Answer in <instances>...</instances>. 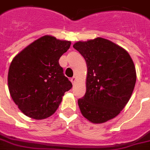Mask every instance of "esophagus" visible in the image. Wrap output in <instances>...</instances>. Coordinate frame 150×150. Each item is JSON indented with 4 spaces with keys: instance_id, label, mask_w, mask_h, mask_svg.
I'll return each mask as SVG.
<instances>
[{
    "instance_id": "obj_1",
    "label": "esophagus",
    "mask_w": 150,
    "mask_h": 150,
    "mask_svg": "<svg viewBox=\"0 0 150 150\" xmlns=\"http://www.w3.org/2000/svg\"><path fill=\"white\" fill-rule=\"evenodd\" d=\"M70 80H71V83H72L73 85H75V81H76V78H75V77H72L71 79H70Z\"/></svg>"
}]
</instances>
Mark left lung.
Returning a JSON list of instances; mask_svg holds the SVG:
<instances>
[{
    "mask_svg": "<svg viewBox=\"0 0 150 150\" xmlns=\"http://www.w3.org/2000/svg\"><path fill=\"white\" fill-rule=\"evenodd\" d=\"M73 47L85 58L88 66L86 92L78 100L81 114L94 124L115 117L129 101L137 80L129 53L100 37L79 41Z\"/></svg>",
    "mask_w": 150,
    "mask_h": 150,
    "instance_id": "obj_1",
    "label": "left lung"
}]
</instances>
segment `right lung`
Segmentation results:
<instances>
[{
    "mask_svg": "<svg viewBox=\"0 0 150 150\" xmlns=\"http://www.w3.org/2000/svg\"><path fill=\"white\" fill-rule=\"evenodd\" d=\"M71 42L44 36L15 56L8 71L11 96L30 117L41 120L53 114L72 85L59 60Z\"/></svg>",
    "mask_w": 150,
    "mask_h": 150,
    "instance_id": "obj_1",
    "label": "right lung"
}]
</instances>
